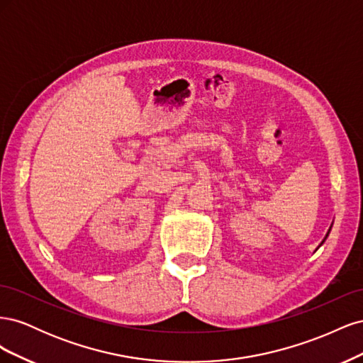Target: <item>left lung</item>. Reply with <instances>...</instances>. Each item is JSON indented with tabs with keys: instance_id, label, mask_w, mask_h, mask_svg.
Wrapping results in <instances>:
<instances>
[{
	"instance_id": "1",
	"label": "left lung",
	"mask_w": 363,
	"mask_h": 363,
	"mask_svg": "<svg viewBox=\"0 0 363 363\" xmlns=\"http://www.w3.org/2000/svg\"><path fill=\"white\" fill-rule=\"evenodd\" d=\"M330 230H332V227H330V228H328V232H327V235H325V238H324V239H323V242H321V244H320V247H321V245H323V244H324V240H325V239H327V236H328V233H330Z\"/></svg>"
}]
</instances>
